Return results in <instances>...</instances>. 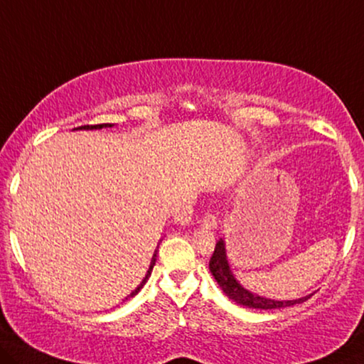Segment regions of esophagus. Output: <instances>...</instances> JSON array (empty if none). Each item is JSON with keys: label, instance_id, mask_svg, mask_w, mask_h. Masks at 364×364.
<instances>
[{"label": "esophagus", "instance_id": "obj_1", "mask_svg": "<svg viewBox=\"0 0 364 364\" xmlns=\"http://www.w3.org/2000/svg\"><path fill=\"white\" fill-rule=\"evenodd\" d=\"M200 225H203L205 230H215V229H217L215 215L208 213V214H205V215L203 217V219H200Z\"/></svg>", "mask_w": 364, "mask_h": 364}]
</instances>
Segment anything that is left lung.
Returning <instances> with one entry per match:
<instances>
[{
    "mask_svg": "<svg viewBox=\"0 0 364 364\" xmlns=\"http://www.w3.org/2000/svg\"><path fill=\"white\" fill-rule=\"evenodd\" d=\"M209 269L210 273L217 281V284L220 286V289L225 292V296H229V299L237 302L238 306H245L250 309H281V307H289L294 306V304H301L304 301H307L309 296H304L301 299H294V301H274V299H268V297L258 296L255 292L248 291L243 287L240 283H238L237 278L232 273L229 259H227V250H225V240L220 238L219 242L215 243L214 253L210 257L209 262Z\"/></svg>",
    "mask_w": 364,
    "mask_h": 364,
    "instance_id": "8db88e82",
    "label": "left lung"
}]
</instances>
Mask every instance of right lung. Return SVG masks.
I'll list each match as a JSON object with an SVG mask.
<instances>
[{
	"label": "right lung",
	"mask_w": 364,
	"mask_h": 364,
	"mask_svg": "<svg viewBox=\"0 0 364 364\" xmlns=\"http://www.w3.org/2000/svg\"><path fill=\"white\" fill-rule=\"evenodd\" d=\"M112 126H114V124H97V126H81V127H77V129H73V130H78V129H80V130H81V129H83V130H96V129H105V127H112ZM159 245H160V243H159ZM156 252H159V247H156L154 257H151V259H150V267H149V269H147V274H145V278H144L142 281H140V284H139L137 287H135V289H134L132 292H130V294L126 297V299H130V297H134L135 294H139V291L142 289L145 283H147V279L150 278V274H151V269H154V267H155Z\"/></svg>",
	"instance_id": "right-lung-1"
}]
</instances>
